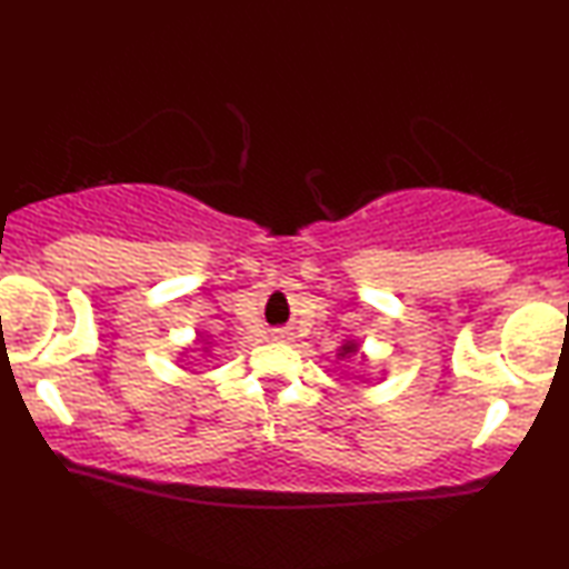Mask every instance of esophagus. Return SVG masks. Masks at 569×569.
<instances>
[{"mask_svg": "<svg viewBox=\"0 0 569 569\" xmlns=\"http://www.w3.org/2000/svg\"><path fill=\"white\" fill-rule=\"evenodd\" d=\"M274 339H287V333H284V331H277Z\"/></svg>", "mask_w": 569, "mask_h": 569, "instance_id": "obj_1", "label": "esophagus"}]
</instances>
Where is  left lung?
Instances as JSON below:
<instances>
[{"instance_id":"8db88e82","label":"left lung","mask_w":569,"mask_h":569,"mask_svg":"<svg viewBox=\"0 0 569 569\" xmlns=\"http://www.w3.org/2000/svg\"><path fill=\"white\" fill-rule=\"evenodd\" d=\"M355 352H357L355 341H345V345H341V349H339V357H352Z\"/></svg>"}]
</instances>
